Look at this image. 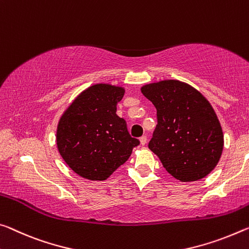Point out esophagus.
<instances>
[{
	"label": "esophagus",
	"mask_w": 249,
	"mask_h": 249,
	"mask_svg": "<svg viewBox=\"0 0 249 249\" xmlns=\"http://www.w3.org/2000/svg\"><path fill=\"white\" fill-rule=\"evenodd\" d=\"M140 142H141V145H145L146 143H147V137H146L145 135L144 136H142L141 139H140Z\"/></svg>",
	"instance_id": "34e87169"
}]
</instances>
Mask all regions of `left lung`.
Returning <instances> with one entry per match:
<instances>
[{"instance_id": "1", "label": "left lung", "mask_w": 249, "mask_h": 249, "mask_svg": "<svg viewBox=\"0 0 249 249\" xmlns=\"http://www.w3.org/2000/svg\"><path fill=\"white\" fill-rule=\"evenodd\" d=\"M157 110V125L148 148L176 179L203 178L223 152L219 121L206 98L186 83L168 80L142 88Z\"/></svg>"}]
</instances>
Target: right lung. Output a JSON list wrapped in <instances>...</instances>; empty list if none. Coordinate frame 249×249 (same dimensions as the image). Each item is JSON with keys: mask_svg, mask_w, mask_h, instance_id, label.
I'll return each mask as SVG.
<instances>
[{"mask_svg": "<svg viewBox=\"0 0 249 249\" xmlns=\"http://www.w3.org/2000/svg\"><path fill=\"white\" fill-rule=\"evenodd\" d=\"M124 89L96 84L81 93L61 117L57 148L65 163L84 178L104 180L123 165L140 141L129 135L116 105Z\"/></svg>", "mask_w": 249, "mask_h": 249, "instance_id": "right-lung-1", "label": "right lung"}]
</instances>
